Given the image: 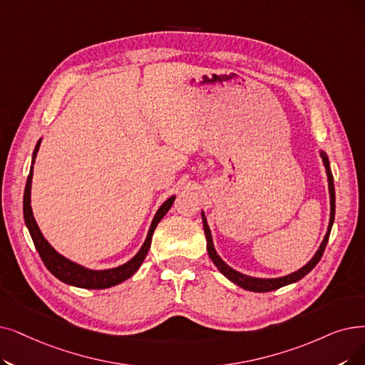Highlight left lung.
Here are the masks:
<instances>
[{"label": "left lung", "mask_w": 365, "mask_h": 365, "mask_svg": "<svg viewBox=\"0 0 365 365\" xmlns=\"http://www.w3.org/2000/svg\"><path fill=\"white\" fill-rule=\"evenodd\" d=\"M319 155L322 158V163L325 167V173H327V179H328V191H329V222H328V228H327V234L324 237V240L319 246V249L316 250V253L313 255V258L301 268H298L297 272L289 273L287 276H280V277H253V276H247L243 274L240 272L234 270L232 267H230L224 259H222L217 252L215 249L213 245V239H212V231L210 227L207 224V217H205L204 212L201 210V217H202V227H204V234H205V240H207V252L209 257L213 261V264L217 267V270L224 274L228 280H231L232 283H235L237 287H240L246 291H252V292H270L274 289H279L282 287H287V284L295 283L298 280L303 279L306 274H309L313 268L316 267L322 258V253L327 247L328 239H329V232L332 228V224H334V215H336V192H334V179H332V173H331V167H329V160L327 153L321 149Z\"/></svg>", "instance_id": "left-lung-1"}]
</instances>
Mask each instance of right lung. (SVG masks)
<instances>
[{"instance_id": "1", "label": "right lung", "mask_w": 365, "mask_h": 365, "mask_svg": "<svg viewBox=\"0 0 365 365\" xmlns=\"http://www.w3.org/2000/svg\"><path fill=\"white\" fill-rule=\"evenodd\" d=\"M40 138L36 145L34 153H33V161H31V168H29V176L26 179V186H25V194H24V219H25V225L31 234V239L34 242V246L38 252V255L41 261L44 262L46 268L49 270L56 279L61 282H64L67 284H71V287L76 288H83V289H106V288H112L116 287V284L122 283L123 280L130 279L138 268L143 264L148 252L150 249L152 243V235L156 228V225L160 224V220L167 215V212L171 209V205L176 200V195H171L167 198L161 205L160 209L156 210L152 224L149 227L146 240L143 246L140 247V250L135 253V255L126 261L122 265L113 267V268H106V270H92V268H88L82 264H77L64 255H61L59 252H56L52 245L44 239V235L41 234L37 222L34 219L33 207H31V186H33V174H34V163H36V156L40 149Z\"/></svg>"}]
</instances>
